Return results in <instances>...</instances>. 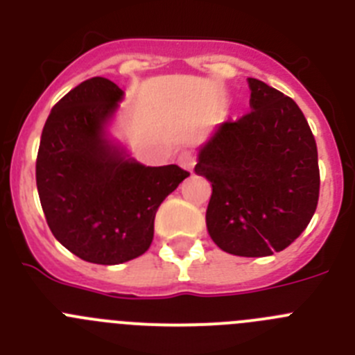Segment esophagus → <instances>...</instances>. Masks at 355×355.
<instances>
[{
  "label": "esophagus",
  "instance_id": "obj_1",
  "mask_svg": "<svg viewBox=\"0 0 355 355\" xmlns=\"http://www.w3.org/2000/svg\"><path fill=\"white\" fill-rule=\"evenodd\" d=\"M178 162H180L181 167L192 172L193 167H196V153H193V150H188V149L181 150L180 156H178Z\"/></svg>",
  "mask_w": 355,
  "mask_h": 355
}]
</instances>
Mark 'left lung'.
Here are the masks:
<instances>
[{
	"label": "left lung",
	"mask_w": 355,
	"mask_h": 355,
	"mask_svg": "<svg viewBox=\"0 0 355 355\" xmlns=\"http://www.w3.org/2000/svg\"><path fill=\"white\" fill-rule=\"evenodd\" d=\"M250 112L225 121L200 147L196 174L211 183L206 225L222 250L245 258L281 252L315 215L318 150L291 97L249 78Z\"/></svg>",
	"instance_id": "8db88e82"
}]
</instances>
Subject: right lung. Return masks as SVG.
I'll use <instances>...</instances> for the list:
<instances>
[{
  "label": "right lung",
  "instance_id": "1",
  "mask_svg": "<svg viewBox=\"0 0 355 355\" xmlns=\"http://www.w3.org/2000/svg\"><path fill=\"white\" fill-rule=\"evenodd\" d=\"M124 92L90 78L53 106L35 175L51 233L78 258L119 265L149 249L165 197L190 175L178 165L146 167L106 137Z\"/></svg>",
  "mask_w": 355,
  "mask_h": 355
}]
</instances>
